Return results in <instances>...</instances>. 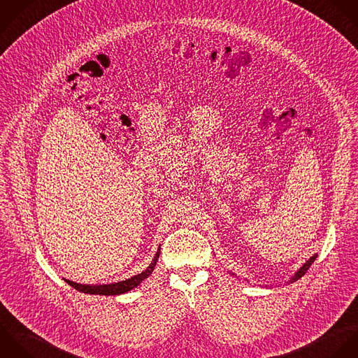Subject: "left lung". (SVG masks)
<instances>
[{"label": "left lung", "mask_w": 358, "mask_h": 358, "mask_svg": "<svg viewBox=\"0 0 358 358\" xmlns=\"http://www.w3.org/2000/svg\"><path fill=\"white\" fill-rule=\"evenodd\" d=\"M317 257H318L317 254H315V255H313V257H311V258H310V259H308V261H307V262H306V264H304V265H303V266H301V268L294 273V276L289 280V283H293V282H297L299 279H301V278L306 275V272L310 269V266L314 264V261L317 259ZM230 275H231V276H236L234 273H230Z\"/></svg>", "instance_id": "obj_1"}]
</instances>
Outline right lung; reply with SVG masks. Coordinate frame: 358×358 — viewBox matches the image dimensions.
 Here are the masks:
<instances>
[{
  "instance_id": "obj_1",
  "label": "right lung",
  "mask_w": 358,
  "mask_h": 358,
  "mask_svg": "<svg viewBox=\"0 0 358 358\" xmlns=\"http://www.w3.org/2000/svg\"><path fill=\"white\" fill-rule=\"evenodd\" d=\"M159 255H160V248L157 250L153 261L150 262V265L141 273L127 279V280H121V282H117V283H110V285H96V286H86V285H79V283H73V282H69L66 280V283L69 286H72L75 290L78 292H82L85 294H99V296H118V294H124V293H128L131 290H134L135 287H138L145 279H148L155 266H156V262L159 259Z\"/></svg>"
}]
</instances>
